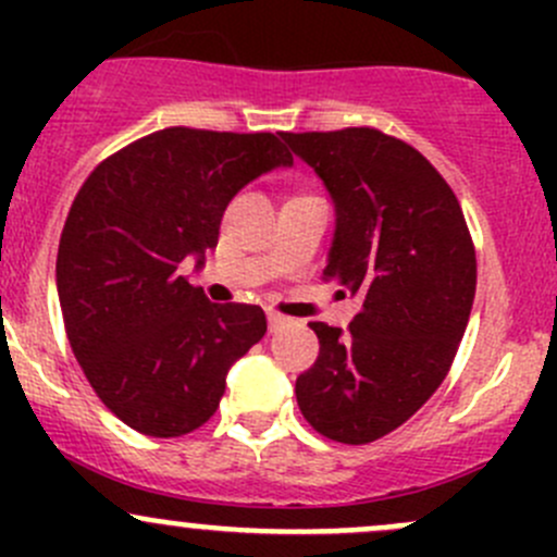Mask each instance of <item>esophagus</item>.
Segmentation results:
<instances>
[{
  "label": "esophagus",
  "instance_id": "obj_1",
  "mask_svg": "<svg viewBox=\"0 0 557 557\" xmlns=\"http://www.w3.org/2000/svg\"><path fill=\"white\" fill-rule=\"evenodd\" d=\"M267 323H269V331H280V329H285V325H288L290 320L285 318V314L269 310V312H267Z\"/></svg>",
  "mask_w": 557,
  "mask_h": 557
}]
</instances>
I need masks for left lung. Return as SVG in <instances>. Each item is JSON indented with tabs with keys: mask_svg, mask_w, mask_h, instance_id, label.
Returning <instances> with one entry per match:
<instances>
[{
	"mask_svg": "<svg viewBox=\"0 0 557 557\" xmlns=\"http://www.w3.org/2000/svg\"><path fill=\"white\" fill-rule=\"evenodd\" d=\"M283 139L334 201L323 277L361 299L347 331L310 323L320 352L296 401L318 434L367 445L450 372L474 305V245L453 188L412 145L367 126Z\"/></svg>",
	"mask_w": 557,
	"mask_h": 557,
	"instance_id": "left-lung-1",
	"label": "left lung"
}]
</instances>
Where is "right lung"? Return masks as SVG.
Masks as SVG:
<instances>
[{"label":"right lung","mask_w":557,"mask_h":557,"mask_svg":"<svg viewBox=\"0 0 557 557\" xmlns=\"http://www.w3.org/2000/svg\"><path fill=\"white\" fill-rule=\"evenodd\" d=\"M277 134L172 126L97 166L66 215L55 288L72 352L115 418L145 436L190 434L263 334L256 305H212L183 277L218 245L228 201L290 166Z\"/></svg>","instance_id":"right-lung-1"}]
</instances>
